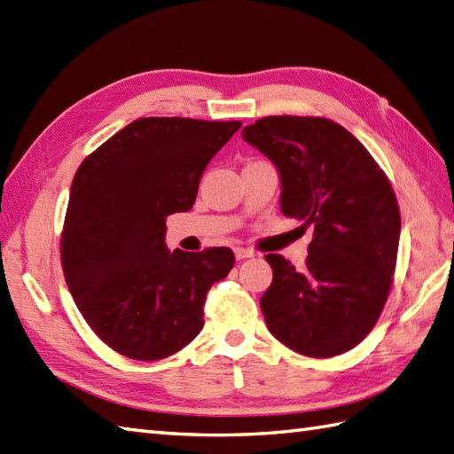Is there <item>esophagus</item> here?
Masks as SVG:
<instances>
[{
	"instance_id": "34e87169",
	"label": "esophagus",
	"mask_w": 454,
	"mask_h": 454,
	"mask_svg": "<svg viewBox=\"0 0 454 454\" xmlns=\"http://www.w3.org/2000/svg\"><path fill=\"white\" fill-rule=\"evenodd\" d=\"M234 254H236V259H247V257L255 255L252 249H247V247H236Z\"/></svg>"
}]
</instances>
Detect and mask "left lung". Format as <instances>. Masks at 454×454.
Segmentation results:
<instances>
[{"instance_id":"left-lung-1","label":"left lung","mask_w":454,"mask_h":454,"mask_svg":"<svg viewBox=\"0 0 454 454\" xmlns=\"http://www.w3.org/2000/svg\"><path fill=\"white\" fill-rule=\"evenodd\" d=\"M242 134L278 169L283 215L314 226L304 269L265 255L269 332L316 359L353 349L379 320L396 269L400 208L388 177L330 119L265 117Z\"/></svg>"}]
</instances>
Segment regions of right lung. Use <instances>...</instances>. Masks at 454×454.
Here are the masks:
<instances>
[{
    "label": "right lung",
    "instance_id": "1",
    "mask_svg": "<svg viewBox=\"0 0 454 454\" xmlns=\"http://www.w3.org/2000/svg\"><path fill=\"white\" fill-rule=\"evenodd\" d=\"M239 127L138 119L75 171L60 239L64 277L91 330L129 359H166L195 340L208 288L234 267L230 247L171 254L166 216L192 207L202 171Z\"/></svg>",
    "mask_w": 454,
    "mask_h": 454
}]
</instances>
